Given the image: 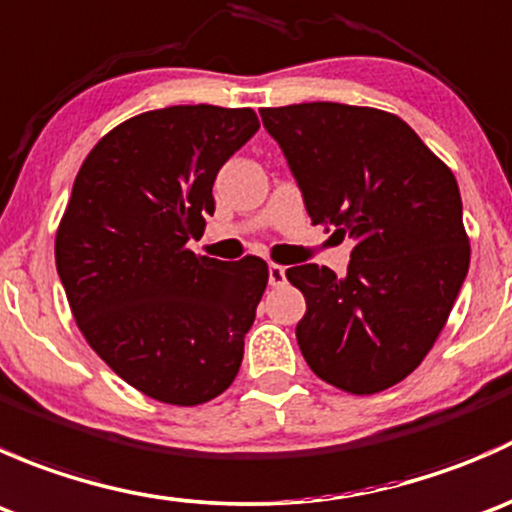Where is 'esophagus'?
<instances>
[{
  "instance_id": "34e87169",
  "label": "esophagus",
  "mask_w": 512,
  "mask_h": 512,
  "mask_svg": "<svg viewBox=\"0 0 512 512\" xmlns=\"http://www.w3.org/2000/svg\"><path fill=\"white\" fill-rule=\"evenodd\" d=\"M267 270H270V285H272V287L285 285V280H287L285 267H282V265H275V262H272V265L267 267Z\"/></svg>"
}]
</instances>
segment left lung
Listing matches in <instances>:
<instances>
[{"label": "left lung", "instance_id": "8db88e82", "mask_svg": "<svg viewBox=\"0 0 512 512\" xmlns=\"http://www.w3.org/2000/svg\"><path fill=\"white\" fill-rule=\"evenodd\" d=\"M260 116L312 225L354 240L342 280L319 265L287 270L307 302L304 361L337 389L379 394L431 352L468 275L456 178L409 123L379 108L314 101Z\"/></svg>", "mask_w": 512, "mask_h": 512}]
</instances>
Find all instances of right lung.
Here are the masks:
<instances>
[{"mask_svg":"<svg viewBox=\"0 0 512 512\" xmlns=\"http://www.w3.org/2000/svg\"><path fill=\"white\" fill-rule=\"evenodd\" d=\"M252 108L168 106L118 123L79 168L56 270L91 349L126 384L198 406L235 381L267 262L188 250L215 213L218 170L257 133Z\"/></svg>","mask_w":512,"mask_h":512,"instance_id":"obj_1","label":"right lung"}]
</instances>
